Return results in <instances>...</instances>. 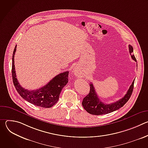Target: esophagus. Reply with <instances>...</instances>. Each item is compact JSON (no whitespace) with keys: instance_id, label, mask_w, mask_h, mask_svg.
I'll use <instances>...</instances> for the list:
<instances>
[{"instance_id":"1","label":"esophagus","mask_w":148,"mask_h":148,"mask_svg":"<svg viewBox=\"0 0 148 148\" xmlns=\"http://www.w3.org/2000/svg\"><path fill=\"white\" fill-rule=\"evenodd\" d=\"M73 73H74V74H75V75H79V74H80V70H79V67H77V66H75V67H74V69H73Z\"/></svg>"}]
</instances>
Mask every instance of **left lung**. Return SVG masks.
I'll use <instances>...</instances> for the list:
<instances>
[{
  "label": "left lung",
  "instance_id": "1",
  "mask_svg": "<svg viewBox=\"0 0 148 148\" xmlns=\"http://www.w3.org/2000/svg\"><path fill=\"white\" fill-rule=\"evenodd\" d=\"M129 50L131 55L134 50L132 46L131 45H129ZM131 57L134 60L136 61V58L134 54L131 55ZM134 81L135 79L133 81L129 90L123 98L114 103L109 104H106L104 102H102L99 99L93 84L91 83L90 84V92L86 97L84 98L82 102V105L84 108L90 114L96 115L109 114L119 109L130 99L133 91Z\"/></svg>",
  "mask_w": 148,
  "mask_h": 148
}]
</instances>
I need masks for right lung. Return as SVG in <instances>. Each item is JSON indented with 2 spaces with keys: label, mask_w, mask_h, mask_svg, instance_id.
<instances>
[{
  "label": "right lung",
  "mask_w": 148,
  "mask_h": 148,
  "mask_svg": "<svg viewBox=\"0 0 148 148\" xmlns=\"http://www.w3.org/2000/svg\"><path fill=\"white\" fill-rule=\"evenodd\" d=\"M15 46L12 56V74L13 84L19 95L25 100L43 108H51L58 100L60 94L69 81V71L59 74L54 77L49 82L43 87L36 90H28L20 85L16 75L14 57L16 51Z\"/></svg>",
  "instance_id": "add662e5"
}]
</instances>
